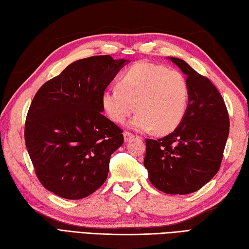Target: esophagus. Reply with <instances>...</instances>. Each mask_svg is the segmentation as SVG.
Listing matches in <instances>:
<instances>
[{"instance_id": "1", "label": "esophagus", "mask_w": 249, "mask_h": 249, "mask_svg": "<svg viewBox=\"0 0 249 249\" xmlns=\"http://www.w3.org/2000/svg\"><path fill=\"white\" fill-rule=\"evenodd\" d=\"M123 135H124V140H125V142L129 141V140L134 137V134H131L130 131H124Z\"/></svg>"}]
</instances>
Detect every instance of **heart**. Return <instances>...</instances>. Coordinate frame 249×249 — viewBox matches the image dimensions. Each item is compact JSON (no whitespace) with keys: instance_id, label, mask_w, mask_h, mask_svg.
Returning <instances> with one entry per match:
<instances>
[{"instance_id":"b5f03b06","label":"heart","mask_w":249,"mask_h":249,"mask_svg":"<svg viewBox=\"0 0 249 249\" xmlns=\"http://www.w3.org/2000/svg\"><path fill=\"white\" fill-rule=\"evenodd\" d=\"M188 98V83L181 71L141 61L121 76L119 87L105 89L102 105L115 123L124 122L136 109L139 112L129 122L131 128L168 134L181 124Z\"/></svg>"}]
</instances>
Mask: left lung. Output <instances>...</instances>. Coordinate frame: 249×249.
Instances as JSON below:
<instances>
[{"label":"left lung","instance_id":"obj_1","mask_svg":"<svg viewBox=\"0 0 249 249\" xmlns=\"http://www.w3.org/2000/svg\"><path fill=\"white\" fill-rule=\"evenodd\" d=\"M169 59L187 76V110L171 134L145 140L143 163L150 182L158 190L187 195L197 192L218 172L229 136V114L224 98L208 78L181 59Z\"/></svg>","mask_w":249,"mask_h":249}]
</instances>
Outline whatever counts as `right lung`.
<instances>
[{
	"label": "right lung",
	"instance_id": "obj_1",
	"mask_svg": "<svg viewBox=\"0 0 249 249\" xmlns=\"http://www.w3.org/2000/svg\"><path fill=\"white\" fill-rule=\"evenodd\" d=\"M95 55L68 65L37 91L24 139L37 178L59 197H88L105 183L123 130L102 113V95L125 64Z\"/></svg>",
	"mask_w": 249,
	"mask_h": 249
}]
</instances>
